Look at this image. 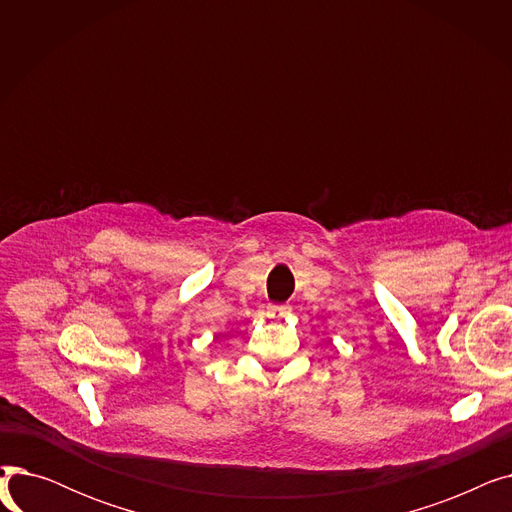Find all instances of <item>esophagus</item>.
Masks as SVG:
<instances>
[{"mask_svg":"<svg viewBox=\"0 0 512 512\" xmlns=\"http://www.w3.org/2000/svg\"><path fill=\"white\" fill-rule=\"evenodd\" d=\"M288 313H290V307H286V305H270V307H267V317H272V319H282Z\"/></svg>","mask_w":512,"mask_h":512,"instance_id":"34e87169","label":"esophagus"}]
</instances>
